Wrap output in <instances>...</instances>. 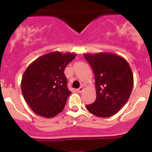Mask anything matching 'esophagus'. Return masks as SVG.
<instances>
[{
    "mask_svg": "<svg viewBox=\"0 0 152 152\" xmlns=\"http://www.w3.org/2000/svg\"><path fill=\"white\" fill-rule=\"evenodd\" d=\"M83 91H84V87H80L77 90V92H78V93H82V92H83Z\"/></svg>",
    "mask_w": 152,
    "mask_h": 152,
    "instance_id": "34e87169",
    "label": "esophagus"
}]
</instances>
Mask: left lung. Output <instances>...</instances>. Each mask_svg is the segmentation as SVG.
<instances>
[{"label":"left lung","mask_w":152,"mask_h":152,"mask_svg":"<svg viewBox=\"0 0 152 152\" xmlns=\"http://www.w3.org/2000/svg\"><path fill=\"white\" fill-rule=\"evenodd\" d=\"M95 74L96 99L86 106L90 113L107 118L118 113L129 99L133 74L124 58L112 53H85Z\"/></svg>","instance_id":"1"}]
</instances>
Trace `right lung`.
<instances>
[{
	"mask_svg": "<svg viewBox=\"0 0 152 152\" xmlns=\"http://www.w3.org/2000/svg\"><path fill=\"white\" fill-rule=\"evenodd\" d=\"M76 53L54 51L42 55L28 65L23 75L21 90L32 111L53 118L63 110L71 92L64 70Z\"/></svg>",
	"mask_w": 152,
	"mask_h": 152,
	"instance_id": "add662e5",
	"label": "right lung"
}]
</instances>
